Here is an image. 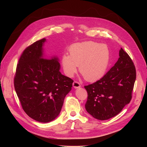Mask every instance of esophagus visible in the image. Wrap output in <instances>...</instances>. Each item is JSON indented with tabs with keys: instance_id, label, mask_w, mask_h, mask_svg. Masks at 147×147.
Wrapping results in <instances>:
<instances>
[{
	"instance_id": "1",
	"label": "esophagus",
	"mask_w": 147,
	"mask_h": 147,
	"mask_svg": "<svg viewBox=\"0 0 147 147\" xmlns=\"http://www.w3.org/2000/svg\"><path fill=\"white\" fill-rule=\"evenodd\" d=\"M73 86L75 89H77V88H80L81 86H80V83L79 82H74L73 83Z\"/></svg>"
}]
</instances>
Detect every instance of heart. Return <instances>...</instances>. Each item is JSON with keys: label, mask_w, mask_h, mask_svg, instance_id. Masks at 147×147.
Segmentation results:
<instances>
[{"label": "heart", "mask_w": 147, "mask_h": 147, "mask_svg": "<svg viewBox=\"0 0 147 147\" xmlns=\"http://www.w3.org/2000/svg\"><path fill=\"white\" fill-rule=\"evenodd\" d=\"M69 55L62 57V65L65 74L71 78L78 70L89 82L99 80L105 74L109 67L110 52L105 44L87 41L76 43L69 48Z\"/></svg>", "instance_id": "1"}]
</instances>
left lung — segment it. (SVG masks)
Listing matches in <instances>:
<instances>
[{"instance_id": "obj_1", "label": "left lung", "mask_w": 147, "mask_h": 147, "mask_svg": "<svg viewBox=\"0 0 147 147\" xmlns=\"http://www.w3.org/2000/svg\"><path fill=\"white\" fill-rule=\"evenodd\" d=\"M135 80L133 61L121 48L118 61L103 78L84 86L88 95L87 112L99 120L115 116L130 102Z\"/></svg>"}]
</instances>
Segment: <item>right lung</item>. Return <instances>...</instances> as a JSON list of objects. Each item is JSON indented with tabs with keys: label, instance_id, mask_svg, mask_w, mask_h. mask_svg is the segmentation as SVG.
Returning <instances> with one entry per match:
<instances>
[{
	"label": "right lung",
	"instance_id": "right-lung-1",
	"mask_svg": "<svg viewBox=\"0 0 147 147\" xmlns=\"http://www.w3.org/2000/svg\"><path fill=\"white\" fill-rule=\"evenodd\" d=\"M46 38L29 46L17 67L14 87L24 111L41 123L55 120L60 113L73 80L61 74L57 56L44 52Z\"/></svg>",
	"mask_w": 147,
	"mask_h": 147
}]
</instances>
